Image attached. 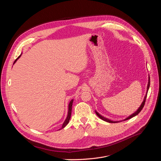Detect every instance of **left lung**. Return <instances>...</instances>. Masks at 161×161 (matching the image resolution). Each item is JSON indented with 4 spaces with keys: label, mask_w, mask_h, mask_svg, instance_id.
Listing matches in <instances>:
<instances>
[{
    "label": "left lung",
    "mask_w": 161,
    "mask_h": 161,
    "mask_svg": "<svg viewBox=\"0 0 161 161\" xmlns=\"http://www.w3.org/2000/svg\"><path fill=\"white\" fill-rule=\"evenodd\" d=\"M150 76H149V77H148V85H147V94H146V95H145V98H144V99H143V101L142 102V103L141 106H140V108H139L138 109H137V110L135 113H132V114H131V115H130L129 117H128L127 118H126L124 120H128V119H131V118H132V117H134L136 116L137 114H138V113H139L142 110L143 108L144 107V105H145V101H146V99H147V92H148V90L149 87H150ZM96 113L97 115V116H98L101 119H102L103 120L106 121V122H109V123H117V122H119L112 121V120H109V119H107V118H106V117H103L102 115H101V114H100L98 112H97L96 111Z\"/></svg>",
    "instance_id": "8db88e82"
}]
</instances>
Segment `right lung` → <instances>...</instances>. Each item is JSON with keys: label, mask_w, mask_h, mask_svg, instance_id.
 <instances>
[{"label": "right lung", "mask_w": 161, "mask_h": 161, "mask_svg": "<svg viewBox=\"0 0 161 161\" xmlns=\"http://www.w3.org/2000/svg\"><path fill=\"white\" fill-rule=\"evenodd\" d=\"M21 54L15 60V61H14V64L16 62V60L21 57ZM73 99H72L71 101H70V103H69V107H68V113H67V118H66V119H65V120L64 121V122L63 123V124H62V127L60 128V129H63V128H64L67 125V124L69 123V120H70V119H71V111H72V106H73ZM60 129H59V130H60Z\"/></svg>", "instance_id": "1"}]
</instances>
